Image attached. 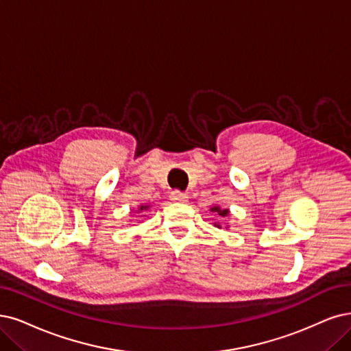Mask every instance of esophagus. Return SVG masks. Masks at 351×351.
<instances>
[{
  "mask_svg": "<svg viewBox=\"0 0 351 351\" xmlns=\"http://www.w3.org/2000/svg\"><path fill=\"white\" fill-rule=\"evenodd\" d=\"M171 199H172L173 202L184 204V202H186V201H188V197L185 195V193H182V192H179V191H173V192L171 193Z\"/></svg>",
  "mask_w": 351,
  "mask_h": 351,
  "instance_id": "1",
  "label": "esophagus"
}]
</instances>
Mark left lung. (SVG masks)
Instances as JSON below:
<instances>
[{
  "mask_svg": "<svg viewBox=\"0 0 351 351\" xmlns=\"http://www.w3.org/2000/svg\"><path fill=\"white\" fill-rule=\"evenodd\" d=\"M210 211L214 213V214H217V215H219V217H227V215L230 214V210H228V208H221V206L217 205V204L211 206ZM213 224H214L217 228H221V226H219V223H213ZM226 228H228V226H227Z\"/></svg>",
  "mask_w": 351,
  "mask_h": 351,
  "instance_id": "left-lung-1",
  "label": "left lung"
}]
</instances>
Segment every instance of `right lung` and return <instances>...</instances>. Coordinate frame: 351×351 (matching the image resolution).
<instances>
[{
    "label": "right lung",
    "mask_w": 351,
    "mask_h": 351,
    "mask_svg": "<svg viewBox=\"0 0 351 351\" xmlns=\"http://www.w3.org/2000/svg\"><path fill=\"white\" fill-rule=\"evenodd\" d=\"M149 208H150V204H140L137 208L134 210V213H137V214H143V213H146V211H149Z\"/></svg>",
    "instance_id": "add662e5"
}]
</instances>
